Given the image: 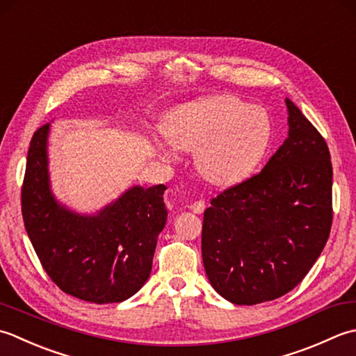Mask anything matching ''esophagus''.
<instances>
[{"label":"esophagus","instance_id":"esophagus-1","mask_svg":"<svg viewBox=\"0 0 356 356\" xmlns=\"http://www.w3.org/2000/svg\"><path fill=\"white\" fill-rule=\"evenodd\" d=\"M191 209L193 210L195 213H202V212H204V209H206V202L202 201V200L195 201V202H192V204H191Z\"/></svg>","mask_w":356,"mask_h":356}]
</instances>
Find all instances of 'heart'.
Masks as SVG:
<instances>
[{
	"mask_svg": "<svg viewBox=\"0 0 356 356\" xmlns=\"http://www.w3.org/2000/svg\"><path fill=\"white\" fill-rule=\"evenodd\" d=\"M165 134L177 147L198 150L202 175L220 186L241 183L255 172L272 140L263 107L235 97H209L179 107Z\"/></svg>",
	"mask_w": 356,
	"mask_h": 356,
	"instance_id": "b5f03b06",
	"label": "heart"
}]
</instances>
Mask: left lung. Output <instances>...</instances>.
I'll return each mask as SVG.
<instances>
[{"mask_svg":"<svg viewBox=\"0 0 356 356\" xmlns=\"http://www.w3.org/2000/svg\"><path fill=\"white\" fill-rule=\"evenodd\" d=\"M286 104L287 140L263 170L210 200L202 218L207 278L238 306L277 300L295 289L330 235L327 143L292 101Z\"/></svg>","mask_w":356,"mask_h":356,"instance_id":"left-lung-1","label":"left lung"}]
</instances>
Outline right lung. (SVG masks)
<instances>
[{
	"label": "right lung",
	"mask_w": 356,
	"mask_h": 356,
	"mask_svg": "<svg viewBox=\"0 0 356 356\" xmlns=\"http://www.w3.org/2000/svg\"><path fill=\"white\" fill-rule=\"evenodd\" d=\"M49 124L27 152L21 213L42 269L64 293L83 301L121 302L147 281L168 210L165 186L132 187L95 216L72 213L54 200L47 177Z\"/></svg>",
	"instance_id": "obj_1"
}]
</instances>
